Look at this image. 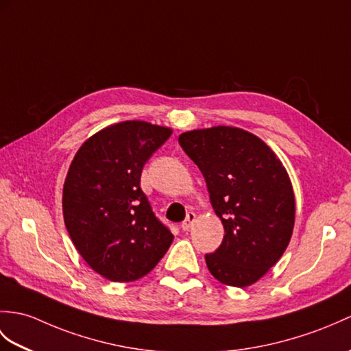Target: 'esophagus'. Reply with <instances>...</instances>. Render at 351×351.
<instances>
[{
  "label": "esophagus",
  "mask_w": 351,
  "mask_h": 351,
  "mask_svg": "<svg viewBox=\"0 0 351 351\" xmlns=\"http://www.w3.org/2000/svg\"><path fill=\"white\" fill-rule=\"evenodd\" d=\"M195 221V214L194 213H189L186 214V218L184 219V223H182V230H190L191 229V226H193V223Z\"/></svg>",
  "instance_id": "esophagus-1"
}]
</instances>
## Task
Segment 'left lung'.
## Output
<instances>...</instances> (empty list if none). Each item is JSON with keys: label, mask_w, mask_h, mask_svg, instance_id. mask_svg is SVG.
<instances>
[{"label": "left lung", "mask_w": 351, "mask_h": 351, "mask_svg": "<svg viewBox=\"0 0 351 351\" xmlns=\"http://www.w3.org/2000/svg\"><path fill=\"white\" fill-rule=\"evenodd\" d=\"M205 178L210 205L224 226L221 245L205 260L219 282H257L286 251L295 227V193L286 167L245 130L218 125L179 136Z\"/></svg>", "instance_id": "obj_1"}]
</instances>
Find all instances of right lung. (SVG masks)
<instances>
[{"label": "right lung", "instance_id": "1", "mask_svg": "<svg viewBox=\"0 0 351 351\" xmlns=\"http://www.w3.org/2000/svg\"><path fill=\"white\" fill-rule=\"evenodd\" d=\"M170 134L145 121L118 122L86 138L71 161L64 223L79 254L110 281L142 278L173 241L141 189L145 162Z\"/></svg>", "mask_w": 351, "mask_h": 351}]
</instances>
